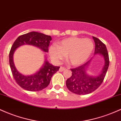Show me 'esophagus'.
Wrapping results in <instances>:
<instances>
[{
    "mask_svg": "<svg viewBox=\"0 0 121 121\" xmlns=\"http://www.w3.org/2000/svg\"><path fill=\"white\" fill-rule=\"evenodd\" d=\"M65 69H66V68H65V67H60V68H59V71H60V72H62V71H64V70H65Z\"/></svg>",
    "mask_w": 121,
    "mask_h": 121,
    "instance_id": "34e87169",
    "label": "esophagus"
}]
</instances>
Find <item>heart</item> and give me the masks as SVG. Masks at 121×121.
Here are the masks:
<instances>
[{"mask_svg": "<svg viewBox=\"0 0 121 121\" xmlns=\"http://www.w3.org/2000/svg\"><path fill=\"white\" fill-rule=\"evenodd\" d=\"M94 43L89 38L71 37L63 39L50 49V56L54 61L59 62L64 59L70 65L78 66L85 63L91 55Z\"/></svg>", "mask_w": 121, "mask_h": 121, "instance_id": "b5f03b06", "label": "heart"}]
</instances>
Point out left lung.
<instances>
[{
  "label": "left lung",
  "mask_w": 121,
  "mask_h": 121,
  "mask_svg": "<svg viewBox=\"0 0 121 121\" xmlns=\"http://www.w3.org/2000/svg\"><path fill=\"white\" fill-rule=\"evenodd\" d=\"M93 38L95 44L94 55H101L104 59V65L97 76L88 75L86 73L92 58L85 64L71 69L72 75L66 81V86L70 91L76 94H88L97 89L104 81L109 66L108 54L105 44L97 38L93 36Z\"/></svg>",
  "instance_id": "8db88e82"
}]
</instances>
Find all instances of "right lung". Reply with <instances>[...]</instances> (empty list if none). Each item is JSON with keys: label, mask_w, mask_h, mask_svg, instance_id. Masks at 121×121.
<instances>
[{"label": "right lung", "mask_w": 121, "mask_h": 121, "mask_svg": "<svg viewBox=\"0 0 121 121\" xmlns=\"http://www.w3.org/2000/svg\"><path fill=\"white\" fill-rule=\"evenodd\" d=\"M51 37L38 32H30L20 35L12 46L9 54V62L12 74L16 82L23 89L30 91H37L45 89L49 85L52 76L59 70L60 67L50 63L47 59L40 70L30 75H24L15 67L13 55L17 48L23 45H32L37 47L45 52L48 51Z\"/></svg>", "instance_id": "right-lung-1"}]
</instances>
